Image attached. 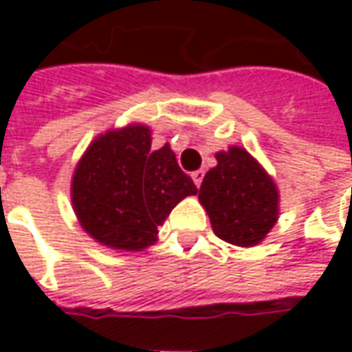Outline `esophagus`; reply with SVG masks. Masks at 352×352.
Instances as JSON below:
<instances>
[{
	"mask_svg": "<svg viewBox=\"0 0 352 352\" xmlns=\"http://www.w3.org/2000/svg\"><path fill=\"white\" fill-rule=\"evenodd\" d=\"M204 176H206V172H204V170H196V172H192V180H194L196 186H201V182H204Z\"/></svg>",
	"mask_w": 352,
	"mask_h": 352,
	"instance_id": "34e87169",
	"label": "esophagus"
}]
</instances>
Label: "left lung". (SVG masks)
I'll list each match as a JSON object with an SVG mask.
<instances>
[{
	"label": "left lung",
	"mask_w": 352,
	"mask_h": 352,
	"mask_svg": "<svg viewBox=\"0 0 352 352\" xmlns=\"http://www.w3.org/2000/svg\"><path fill=\"white\" fill-rule=\"evenodd\" d=\"M215 158L217 166L199 186V204L219 239L236 247H254L278 221L276 184L241 146H229Z\"/></svg>",
	"instance_id": "obj_1"
}]
</instances>
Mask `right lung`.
<instances>
[{
  "label": "right lung",
  "mask_w": 352,
  "mask_h": 352,
  "mask_svg": "<svg viewBox=\"0 0 352 352\" xmlns=\"http://www.w3.org/2000/svg\"><path fill=\"white\" fill-rule=\"evenodd\" d=\"M196 184L168 144L151 148V129L133 123L88 146L72 178V206L82 229L103 247L142 250Z\"/></svg>",
  "instance_id": "right-lung-1"
}]
</instances>
